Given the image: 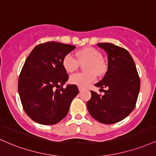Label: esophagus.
I'll list each match as a JSON object with an SVG mask.
<instances>
[{
    "label": "esophagus",
    "instance_id": "1",
    "mask_svg": "<svg viewBox=\"0 0 156 156\" xmlns=\"http://www.w3.org/2000/svg\"><path fill=\"white\" fill-rule=\"evenodd\" d=\"M78 88H79V90H80V92L83 91V88L82 87H78Z\"/></svg>",
    "mask_w": 156,
    "mask_h": 156
}]
</instances>
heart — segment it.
<instances>
[{
  "label": "heart",
  "instance_id": "heart-1",
  "mask_svg": "<svg viewBox=\"0 0 156 156\" xmlns=\"http://www.w3.org/2000/svg\"><path fill=\"white\" fill-rule=\"evenodd\" d=\"M78 61L81 63L87 62L84 70L85 73H78L70 76L69 82L79 87H86L94 83L96 80V74H101L105 69V62L101 60V55L95 48L87 47L78 51L76 53ZM62 66L67 72L72 73L78 67V62L71 54H68L63 57L62 61Z\"/></svg>",
  "mask_w": 156,
  "mask_h": 156
}]
</instances>
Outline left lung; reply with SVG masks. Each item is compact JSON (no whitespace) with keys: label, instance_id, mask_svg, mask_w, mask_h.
<instances>
[{"label":"left lung","instance_id":"obj_1","mask_svg":"<svg viewBox=\"0 0 156 156\" xmlns=\"http://www.w3.org/2000/svg\"><path fill=\"white\" fill-rule=\"evenodd\" d=\"M108 55V71L95 86L102 90L101 96L91 90L87 108L93 118L111 125L126 118L133 111L140 89V79L136 65L128 51L109 43H97Z\"/></svg>","mask_w":156,"mask_h":156}]
</instances>
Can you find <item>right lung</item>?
<instances>
[{
    "mask_svg": "<svg viewBox=\"0 0 156 156\" xmlns=\"http://www.w3.org/2000/svg\"><path fill=\"white\" fill-rule=\"evenodd\" d=\"M75 48L47 42L34 47L26 59L19 76L18 93L24 111L34 122L52 125L67 115L79 90L76 85L62 87L69 75L62 61Z\"/></svg>",
    "mask_w": 156,
    "mask_h": 156,
    "instance_id": "add662e5",
    "label": "right lung"
}]
</instances>
